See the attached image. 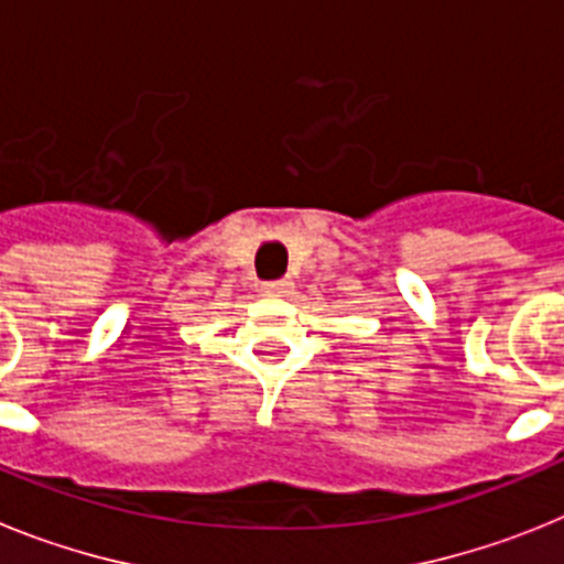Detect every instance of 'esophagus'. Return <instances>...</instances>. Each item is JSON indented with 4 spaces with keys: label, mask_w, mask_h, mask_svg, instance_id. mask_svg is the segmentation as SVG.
Wrapping results in <instances>:
<instances>
[{
    "label": "esophagus",
    "mask_w": 564,
    "mask_h": 564,
    "mask_svg": "<svg viewBox=\"0 0 564 564\" xmlns=\"http://www.w3.org/2000/svg\"><path fill=\"white\" fill-rule=\"evenodd\" d=\"M289 286H292V283H289V281H267L261 289H263V295L281 297V295H286Z\"/></svg>",
    "instance_id": "34e87169"
}]
</instances>
